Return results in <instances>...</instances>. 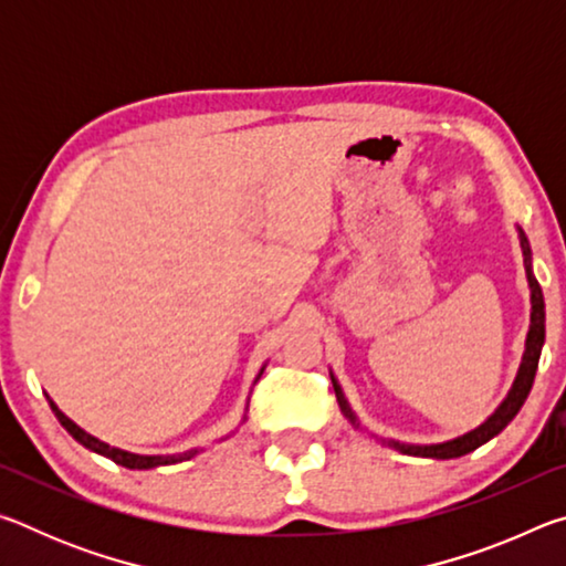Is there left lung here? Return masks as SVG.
I'll return each instance as SVG.
<instances>
[{"label":"left lung","instance_id":"8db88e82","mask_svg":"<svg viewBox=\"0 0 566 566\" xmlns=\"http://www.w3.org/2000/svg\"><path fill=\"white\" fill-rule=\"evenodd\" d=\"M520 242H522V252H524V264H526V280H530V290H532V324H530V332H526V347H524V357L520 364V371H516V379L510 389V395L502 401L500 407H496L494 415L484 421V424H479L472 432H467L457 439H449V442L442 444H401L395 442V439H389V447L399 449L401 454H411V457H429V459H454V457H464L469 452H474L476 447H482L490 442L492 437H496L502 432V429L510 424V421L516 417V411L522 409L524 399L530 397V389L534 385V375H536V364H539V354H542V344H544V294H542V286L539 282L534 280L532 274V249L530 242H526L524 232L520 229ZM332 385H334V395H337L339 407L344 411V417H347L354 427L359 429V421L354 417V411L349 407V401L344 399V391L337 385V379L332 377Z\"/></svg>","mask_w":566,"mask_h":566}]
</instances>
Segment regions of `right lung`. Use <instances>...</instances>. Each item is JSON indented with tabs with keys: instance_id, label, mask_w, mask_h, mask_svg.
<instances>
[{
	"instance_id": "add662e5",
	"label": "right lung",
	"mask_w": 566,
	"mask_h": 566,
	"mask_svg": "<svg viewBox=\"0 0 566 566\" xmlns=\"http://www.w3.org/2000/svg\"><path fill=\"white\" fill-rule=\"evenodd\" d=\"M262 371H264V367L260 369V375H256V379L262 377ZM256 379H254V381H256ZM50 407H52V411H54V417L60 419V424L76 439V442L84 444L87 449H92V452H97V454H102V457L112 459L114 464H122V467H127V469H155V467L177 464V462H185V459H191V457H195V454L199 452V449H189V452L167 454V457H161V454H132V452H124V449L109 447L107 442H99L97 437H92V434L84 432L82 427H76L74 421H72L70 417H66L64 411H62L60 407H56L52 399H50Z\"/></svg>"
}]
</instances>
